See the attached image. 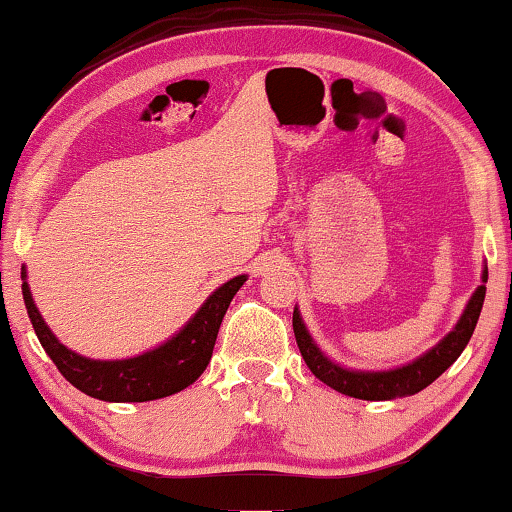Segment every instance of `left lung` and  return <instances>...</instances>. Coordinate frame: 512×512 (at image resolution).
Here are the masks:
<instances>
[{"instance_id":"8db88e82","label":"left lung","mask_w":512,"mask_h":512,"mask_svg":"<svg viewBox=\"0 0 512 512\" xmlns=\"http://www.w3.org/2000/svg\"><path fill=\"white\" fill-rule=\"evenodd\" d=\"M485 283H487V269L482 271V285L475 290L464 315L457 322V327L452 329L450 334L436 345V348H431L427 355L415 359L413 364L401 366V369L369 373V371H350L334 364L331 359L322 355L318 345L313 343L311 334H308L304 322H301V315L297 308H294L292 313L294 338H297L301 357H304L308 369L313 371L315 378L329 385L331 390L348 394V397H355V399H366V401H387V399L410 397V394L422 392L424 387L434 383V380L441 376L445 369H450V364L462 355L466 343H469V338L473 336L475 325H478L482 301H485V292H487Z\"/></svg>"}]
</instances>
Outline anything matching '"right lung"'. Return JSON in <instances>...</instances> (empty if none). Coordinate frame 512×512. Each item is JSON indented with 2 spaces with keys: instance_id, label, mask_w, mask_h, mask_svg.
<instances>
[{
  "instance_id": "add662e5",
  "label": "right lung",
  "mask_w": 512,
  "mask_h": 512,
  "mask_svg": "<svg viewBox=\"0 0 512 512\" xmlns=\"http://www.w3.org/2000/svg\"><path fill=\"white\" fill-rule=\"evenodd\" d=\"M243 283H246V276H236L218 287L194 313V318L160 348L132 359H115V362L88 359L64 348L41 320L27 283H23V299L43 350L76 390L85 392L88 397L115 403L153 401L185 390L204 373L211 362L222 318Z\"/></svg>"
}]
</instances>
